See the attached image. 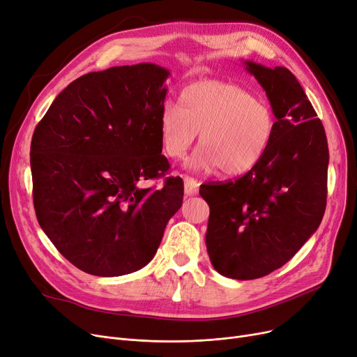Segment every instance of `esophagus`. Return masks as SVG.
<instances>
[{"label": "esophagus", "instance_id": "1", "mask_svg": "<svg viewBox=\"0 0 357 357\" xmlns=\"http://www.w3.org/2000/svg\"><path fill=\"white\" fill-rule=\"evenodd\" d=\"M197 189H199L197 181L190 176H184V193L188 196H193L197 193Z\"/></svg>", "mask_w": 357, "mask_h": 357}]
</instances>
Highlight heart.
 Wrapping results in <instances>:
<instances>
[{
  "mask_svg": "<svg viewBox=\"0 0 357 357\" xmlns=\"http://www.w3.org/2000/svg\"><path fill=\"white\" fill-rule=\"evenodd\" d=\"M176 106L158 117L164 155L180 160L199 133L200 148L189 161L197 172L234 177L248 173L268 151L276 132V114L264 100L231 82L205 79L181 89Z\"/></svg>",
  "mask_w": 357,
  "mask_h": 357,
  "instance_id": "heart-1",
  "label": "heart"
}]
</instances>
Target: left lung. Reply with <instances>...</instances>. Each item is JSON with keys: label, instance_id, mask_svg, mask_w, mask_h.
I'll return each instance as SVG.
<instances>
[{"label": "left lung", "instance_id": "1", "mask_svg": "<svg viewBox=\"0 0 357 357\" xmlns=\"http://www.w3.org/2000/svg\"><path fill=\"white\" fill-rule=\"evenodd\" d=\"M276 114L275 138L243 177L205 183L211 213L206 248L218 273L263 278L289 261L318 229L327 205L328 144L324 126L284 66L245 61Z\"/></svg>", "mask_w": 357, "mask_h": 357}]
</instances>
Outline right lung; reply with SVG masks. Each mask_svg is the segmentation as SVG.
I'll list each match as a JSON object with an SVG mask.
<instances>
[{
  "mask_svg": "<svg viewBox=\"0 0 357 357\" xmlns=\"http://www.w3.org/2000/svg\"><path fill=\"white\" fill-rule=\"evenodd\" d=\"M168 70L113 66L77 78L50 105L30 145L33 203L62 256L94 276L146 266L183 203V180L144 188L169 169L158 117Z\"/></svg>",
  "mask_w": 357,
  "mask_h": 357,
  "instance_id": "1",
  "label": "right lung"
}]
</instances>
